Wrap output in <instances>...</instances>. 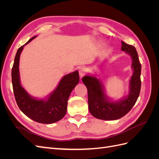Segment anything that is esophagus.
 I'll list each match as a JSON object with an SVG mask.
<instances>
[{"label": "esophagus", "mask_w": 159, "mask_h": 159, "mask_svg": "<svg viewBox=\"0 0 159 159\" xmlns=\"http://www.w3.org/2000/svg\"><path fill=\"white\" fill-rule=\"evenodd\" d=\"M85 68H84V67H81V68H80V70H79V73H80V75L81 78V77H83L84 75L85 74Z\"/></svg>", "instance_id": "obj_1"}]
</instances>
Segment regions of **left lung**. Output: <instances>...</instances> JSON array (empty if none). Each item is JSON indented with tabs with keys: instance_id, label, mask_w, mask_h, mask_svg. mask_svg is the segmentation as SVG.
Masks as SVG:
<instances>
[{
	"instance_id": "1",
	"label": "left lung",
	"mask_w": 159,
	"mask_h": 159,
	"mask_svg": "<svg viewBox=\"0 0 159 159\" xmlns=\"http://www.w3.org/2000/svg\"><path fill=\"white\" fill-rule=\"evenodd\" d=\"M121 50L131 57L133 75L129 80V93L121 99L114 101L105 93L104 85L96 75H86L82 78L88 92L90 113L95 118L111 121L125 116L135 104L141 90V65L134 46L121 41Z\"/></svg>"
}]
</instances>
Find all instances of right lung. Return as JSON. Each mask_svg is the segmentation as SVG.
Segmentation results:
<instances>
[{"label":"right lung","mask_w":159,"mask_h":159,"mask_svg":"<svg viewBox=\"0 0 159 159\" xmlns=\"http://www.w3.org/2000/svg\"><path fill=\"white\" fill-rule=\"evenodd\" d=\"M36 37L31 38L17 50L12 69L13 91L18 106L24 114L34 121L51 124L60 121L65 116L70 95L78 84L80 76L78 70L65 75L52 92L44 99L36 98L28 93L21 85L19 61L24 46Z\"/></svg>","instance_id":"obj_1"}]
</instances>
